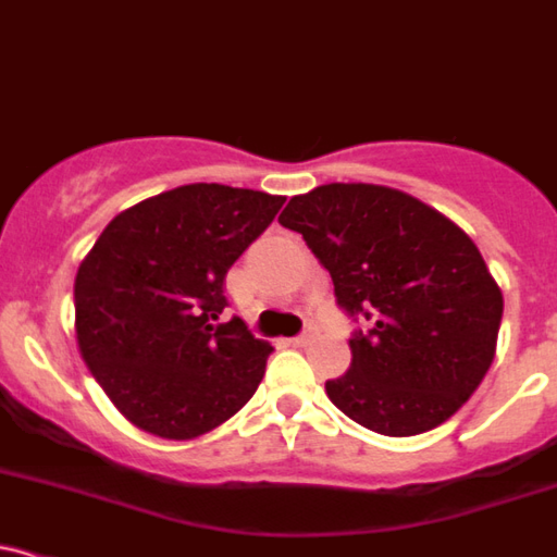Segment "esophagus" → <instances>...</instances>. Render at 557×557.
Instances as JSON below:
<instances>
[{
	"instance_id": "34e87169",
	"label": "esophagus",
	"mask_w": 557,
	"mask_h": 557,
	"mask_svg": "<svg viewBox=\"0 0 557 557\" xmlns=\"http://www.w3.org/2000/svg\"><path fill=\"white\" fill-rule=\"evenodd\" d=\"M314 333H318V327H314V325H307V327H304V331L298 333V336L294 338V344H298V347H304V344L312 342Z\"/></svg>"
}]
</instances>
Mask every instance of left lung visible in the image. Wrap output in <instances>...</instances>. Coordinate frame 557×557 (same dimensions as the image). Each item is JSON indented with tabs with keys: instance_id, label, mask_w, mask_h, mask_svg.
Wrapping results in <instances>:
<instances>
[{
	"instance_id": "1",
	"label": "left lung",
	"mask_w": 557,
	"mask_h": 557,
	"mask_svg": "<svg viewBox=\"0 0 557 557\" xmlns=\"http://www.w3.org/2000/svg\"><path fill=\"white\" fill-rule=\"evenodd\" d=\"M280 224L307 239L333 294L368 331L325 382L333 406L366 430L411 437L454 417L496 355L499 285L454 221L406 191L325 184L298 195Z\"/></svg>"
}]
</instances>
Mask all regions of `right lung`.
<instances>
[{
	"mask_svg": "<svg viewBox=\"0 0 557 557\" xmlns=\"http://www.w3.org/2000/svg\"><path fill=\"white\" fill-rule=\"evenodd\" d=\"M285 197L189 184L111 219L79 263L82 360L138 430L191 441L232 419L263 379L269 342L230 307L226 272Z\"/></svg>",
	"mask_w": 557,
	"mask_h": 557,
	"instance_id": "add662e5",
	"label": "right lung"
}]
</instances>
